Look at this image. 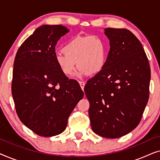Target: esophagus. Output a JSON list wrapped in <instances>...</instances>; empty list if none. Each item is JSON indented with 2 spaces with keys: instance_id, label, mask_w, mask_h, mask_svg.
Wrapping results in <instances>:
<instances>
[{
  "instance_id": "esophagus-1",
  "label": "esophagus",
  "mask_w": 160,
  "mask_h": 160,
  "mask_svg": "<svg viewBox=\"0 0 160 160\" xmlns=\"http://www.w3.org/2000/svg\"><path fill=\"white\" fill-rule=\"evenodd\" d=\"M79 84H80L81 88H82L83 90H84V86H85V82H79Z\"/></svg>"
}]
</instances>
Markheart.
Listing matches in <instances>:
<instances>
[{
    "mask_svg": "<svg viewBox=\"0 0 160 160\" xmlns=\"http://www.w3.org/2000/svg\"><path fill=\"white\" fill-rule=\"evenodd\" d=\"M64 53L55 54L54 59L63 75L69 77L75 69L76 76L95 75L103 70L108 57V45L99 36H76L65 43Z\"/></svg>",
    "mask_w": 160,
    "mask_h": 160,
    "instance_id": "b5f03b06",
    "label": "heart"
}]
</instances>
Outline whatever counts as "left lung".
Here are the masks:
<instances>
[{
	"mask_svg": "<svg viewBox=\"0 0 160 160\" xmlns=\"http://www.w3.org/2000/svg\"><path fill=\"white\" fill-rule=\"evenodd\" d=\"M110 41L106 64L84 87L93 132L117 138L141 122L149 96L151 70L140 41L127 29L106 28Z\"/></svg>",
	"mask_w": 160,
	"mask_h": 160,
	"instance_id": "1",
	"label": "left lung"
}]
</instances>
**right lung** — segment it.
I'll use <instances>...</instances> for the list:
<instances>
[{
	"label": "right lung",
	"mask_w": 160,
	"mask_h": 160,
	"mask_svg": "<svg viewBox=\"0 0 160 160\" xmlns=\"http://www.w3.org/2000/svg\"><path fill=\"white\" fill-rule=\"evenodd\" d=\"M61 25L37 28L19 48L14 59L12 93L20 121L36 134L62 133L84 92L63 75L55 62V46L68 32Z\"/></svg>",
	"instance_id": "1"
}]
</instances>
